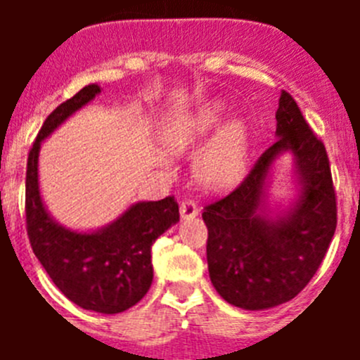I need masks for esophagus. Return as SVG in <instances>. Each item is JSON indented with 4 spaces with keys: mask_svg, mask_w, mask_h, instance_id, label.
Segmentation results:
<instances>
[{
    "mask_svg": "<svg viewBox=\"0 0 360 360\" xmlns=\"http://www.w3.org/2000/svg\"><path fill=\"white\" fill-rule=\"evenodd\" d=\"M198 205H196L193 200H184V202L180 203V216H182V219L195 218V216H198Z\"/></svg>",
    "mask_w": 360,
    "mask_h": 360,
    "instance_id": "34e87169",
    "label": "esophagus"
}]
</instances>
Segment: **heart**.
I'll return each instance as SVG.
<instances>
[{"instance_id":"obj_1","label":"heart","mask_w":360,"mask_h":360,"mask_svg":"<svg viewBox=\"0 0 360 360\" xmlns=\"http://www.w3.org/2000/svg\"><path fill=\"white\" fill-rule=\"evenodd\" d=\"M224 106L207 103L189 115L169 122L162 131V144L173 155L196 151L209 141L224 120ZM249 167V128L243 120H231L214 135L195 162V176L203 189L227 191L241 182Z\"/></svg>"}]
</instances>
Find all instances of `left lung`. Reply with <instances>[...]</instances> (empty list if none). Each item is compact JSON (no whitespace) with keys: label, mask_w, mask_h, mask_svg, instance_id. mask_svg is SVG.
<instances>
[{"label":"left lung","mask_w":360,"mask_h":360,"mask_svg":"<svg viewBox=\"0 0 360 360\" xmlns=\"http://www.w3.org/2000/svg\"><path fill=\"white\" fill-rule=\"evenodd\" d=\"M276 120L274 144L236 189L207 203L202 212L209 231L212 287L243 310H265L294 299L323 263L337 227L326 148L285 90ZM287 150L295 155L300 195L287 215L270 219L264 207L266 180L275 158Z\"/></svg>","instance_id":"obj_1"}]
</instances>
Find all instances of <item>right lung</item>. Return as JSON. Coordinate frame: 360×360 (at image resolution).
Segmentation results:
<instances>
[{"mask_svg": "<svg viewBox=\"0 0 360 360\" xmlns=\"http://www.w3.org/2000/svg\"><path fill=\"white\" fill-rule=\"evenodd\" d=\"M97 94V84L84 86L43 122L28 153L25 211L32 250L56 287L84 310L119 314L148 294L153 281L151 245L176 224L180 212L173 196H167L135 203L98 231L77 232L57 224L44 209L37 178L41 142Z\"/></svg>", "mask_w": 360, "mask_h": 360, "instance_id": "right-lung-1", "label": "right lung"}]
</instances>
